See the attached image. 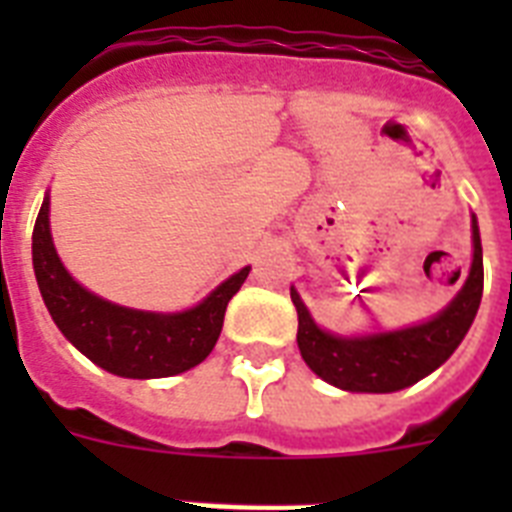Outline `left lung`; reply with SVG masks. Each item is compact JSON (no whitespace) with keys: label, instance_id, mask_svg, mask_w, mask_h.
Listing matches in <instances>:
<instances>
[{"label":"left lung","instance_id":"obj_1","mask_svg":"<svg viewBox=\"0 0 512 512\" xmlns=\"http://www.w3.org/2000/svg\"><path fill=\"white\" fill-rule=\"evenodd\" d=\"M484 295V255L473 217V265L460 295L436 319L420 327L372 337H335L316 327L303 300L292 289L297 308V348L321 380L353 393H393L409 388L452 356L468 335Z\"/></svg>","mask_w":512,"mask_h":512}]
</instances>
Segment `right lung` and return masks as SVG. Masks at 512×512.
Instances as JSON below:
<instances>
[{
	"label": "right lung",
	"mask_w": 512,
	"mask_h": 512,
	"mask_svg": "<svg viewBox=\"0 0 512 512\" xmlns=\"http://www.w3.org/2000/svg\"><path fill=\"white\" fill-rule=\"evenodd\" d=\"M34 273L52 321L84 356L106 372L132 380L172 377L201 364L212 353L225 308L249 276L241 268L231 279L183 313H143L92 295L63 268L50 236V201L34 223Z\"/></svg>",
	"instance_id": "obj_1"
}]
</instances>
